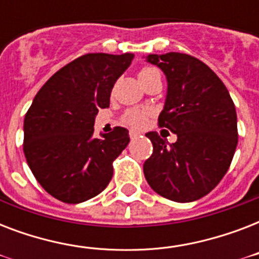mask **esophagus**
Wrapping results in <instances>:
<instances>
[{"mask_svg":"<svg viewBox=\"0 0 259 259\" xmlns=\"http://www.w3.org/2000/svg\"><path fill=\"white\" fill-rule=\"evenodd\" d=\"M129 134H130V138H132V140H133V138H137L138 136H141V133H140V132H137V130H130Z\"/></svg>","mask_w":259,"mask_h":259,"instance_id":"esophagus-1","label":"esophagus"}]
</instances>
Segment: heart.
Segmentation results:
<instances>
[{"mask_svg":"<svg viewBox=\"0 0 259 259\" xmlns=\"http://www.w3.org/2000/svg\"><path fill=\"white\" fill-rule=\"evenodd\" d=\"M157 71L152 68V67H144L141 68V71L138 72V78L140 80L142 79H146L148 76H150L152 74H156ZM150 117V111L146 109H129L126 110L125 113L122 114L121 121L123 123H126L127 126H132L134 129H141L146 125V122Z\"/></svg>","mask_w":259,"mask_h":259,"instance_id":"b5f03b06","label":"heart"}]
</instances>
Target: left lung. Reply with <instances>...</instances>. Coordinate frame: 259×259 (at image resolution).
Returning <instances> with one entry per match:
<instances>
[{
	"instance_id": "8db88e82",
	"label": "left lung",
	"mask_w": 259,
	"mask_h": 259,
	"mask_svg": "<svg viewBox=\"0 0 259 259\" xmlns=\"http://www.w3.org/2000/svg\"><path fill=\"white\" fill-rule=\"evenodd\" d=\"M164 71L168 94L158 126L177 136L175 144L156 132L146 134L153 153L144 175L154 192L179 203L200 199L217 187L238 144L235 106L218 75L191 55H149Z\"/></svg>"
}]
</instances>
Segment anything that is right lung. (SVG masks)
Returning a JSON list of instances; mask_svg holds the SVG:
<instances>
[{
  "instance_id": "1",
  "label": "right lung",
  "mask_w": 259,
  "mask_h": 259,
  "mask_svg": "<svg viewBox=\"0 0 259 259\" xmlns=\"http://www.w3.org/2000/svg\"><path fill=\"white\" fill-rule=\"evenodd\" d=\"M133 54H87L55 72L38 90L24 119L22 149L30 170L55 199L76 204L97 196L113 177V162L129 144L117 126L94 136L99 109Z\"/></svg>"
}]
</instances>
